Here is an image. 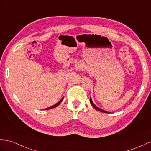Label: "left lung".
Masks as SVG:
<instances>
[{"label":"left lung","instance_id":"8db88e82","mask_svg":"<svg viewBox=\"0 0 151 151\" xmlns=\"http://www.w3.org/2000/svg\"><path fill=\"white\" fill-rule=\"evenodd\" d=\"M89 101H90V103H91V104L93 106V107L96 110H97V111H100V112H102V113H109V112H107V111H104V110H102V109H100V108H99L98 107H96L95 105L94 104V103L93 102V101H92V99H91V98H90V100H89Z\"/></svg>","mask_w":151,"mask_h":151}]
</instances>
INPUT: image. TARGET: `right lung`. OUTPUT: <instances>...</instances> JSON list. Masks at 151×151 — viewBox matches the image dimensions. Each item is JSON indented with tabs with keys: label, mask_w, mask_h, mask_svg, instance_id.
Instances as JSON below:
<instances>
[{
	"label": "right lung",
	"mask_w": 151,
	"mask_h": 151,
	"mask_svg": "<svg viewBox=\"0 0 151 151\" xmlns=\"http://www.w3.org/2000/svg\"><path fill=\"white\" fill-rule=\"evenodd\" d=\"M62 100H63V99H62L60 100L58 103H57L56 104H55L54 106H51V107H48V108H46V109H52V108H55V107H57L58 105L61 103V101H62Z\"/></svg>",
	"instance_id": "obj_1"
}]
</instances>
